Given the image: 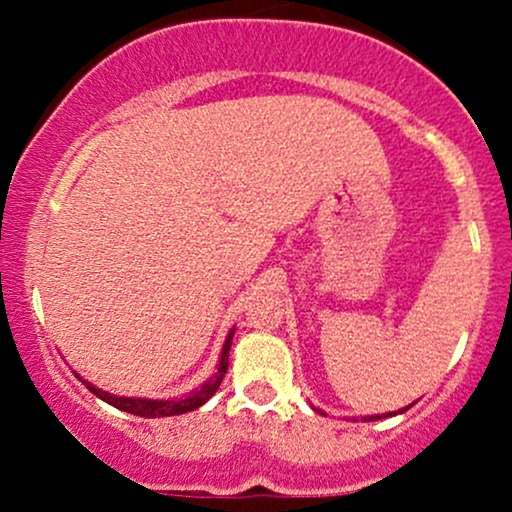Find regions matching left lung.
Returning a JSON list of instances; mask_svg holds the SVG:
<instances>
[{"label": "left lung", "instance_id": "8db88e82", "mask_svg": "<svg viewBox=\"0 0 512 512\" xmlns=\"http://www.w3.org/2000/svg\"><path fill=\"white\" fill-rule=\"evenodd\" d=\"M409 407H411V404H409ZM409 407H404V409H399V411H390V414H383V416H395V414H402V411H407ZM317 411H320V409H317ZM383 416H380V414H375V416H363V421H375V419H383Z\"/></svg>", "mask_w": 512, "mask_h": 512}]
</instances>
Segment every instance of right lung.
Wrapping results in <instances>:
<instances>
[{"mask_svg":"<svg viewBox=\"0 0 512 512\" xmlns=\"http://www.w3.org/2000/svg\"><path fill=\"white\" fill-rule=\"evenodd\" d=\"M233 334H236V327H233L231 332H228L226 342H223V349H221V358L219 363H216V373L211 375L207 383H202L199 387H195L192 392H187L185 397H173V399H146V397H120V395H110V392L101 390V387H96L93 383H88V380L81 378L79 373H76V378L84 383L88 390L93 392L98 399H103V402H108L110 407L120 409V411H127V414H134V416H144V419H161V416H178V414H187V411H195L202 407V404H207L211 395H214L216 390H219L223 375H226L228 370V351H231V344H233Z\"/></svg>","mask_w":512,"mask_h":512,"instance_id":"obj_1","label":"right lung"}]
</instances>
